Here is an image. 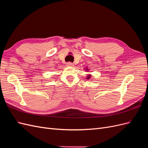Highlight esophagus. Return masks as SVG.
Masks as SVG:
<instances>
[{
	"label": "esophagus",
	"instance_id": "esophagus-1",
	"mask_svg": "<svg viewBox=\"0 0 148 148\" xmlns=\"http://www.w3.org/2000/svg\"><path fill=\"white\" fill-rule=\"evenodd\" d=\"M66 65L67 66H73L74 65V64L71 63V62H68Z\"/></svg>",
	"mask_w": 148,
	"mask_h": 148
}]
</instances>
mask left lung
<instances>
[{
  "label": "left lung",
  "instance_id": "left-lung-1",
  "mask_svg": "<svg viewBox=\"0 0 148 148\" xmlns=\"http://www.w3.org/2000/svg\"><path fill=\"white\" fill-rule=\"evenodd\" d=\"M89 70V69L88 68V67H86V68L85 69V71H87V72H88ZM91 77H92V75H91V74H88V75L86 76V78L87 79H90Z\"/></svg>",
  "mask_w": 148,
  "mask_h": 148
}]
</instances>
